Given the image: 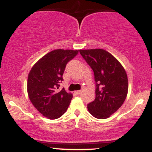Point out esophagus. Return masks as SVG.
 I'll return each instance as SVG.
<instances>
[{"mask_svg":"<svg viewBox=\"0 0 152 152\" xmlns=\"http://www.w3.org/2000/svg\"><path fill=\"white\" fill-rule=\"evenodd\" d=\"M81 92H82L81 90L76 91H75V94H81Z\"/></svg>","mask_w":152,"mask_h":152,"instance_id":"obj_1","label":"esophagus"}]
</instances>
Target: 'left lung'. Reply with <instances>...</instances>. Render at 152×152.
Returning <instances> with one entry per match:
<instances>
[{
  "mask_svg": "<svg viewBox=\"0 0 152 152\" xmlns=\"http://www.w3.org/2000/svg\"><path fill=\"white\" fill-rule=\"evenodd\" d=\"M94 74L96 98L87 106L95 118L104 119L116 112L124 102L128 93V78L119 61L100 48L79 50Z\"/></svg>",
  "mask_w": 152,
  "mask_h": 152,
  "instance_id": "1",
  "label": "left lung"
}]
</instances>
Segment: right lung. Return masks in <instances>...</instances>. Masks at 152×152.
Wrapping results in <instances>:
<instances>
[{"mask_svg": "<svg viewBox=\"0 0 152 152\" xmlns=\"http://www.w3.org/2000/svg\"><path fill=\"white\" fill-rule=\"evenodd\" d=\"M78 50L56 49L38 61L28 76L27 91L34 107L45 117L56 119L66 112L73 95L58 90L66 64Z\"/></svg>", "mask_w": 152, "mask_h": 152, "instance_id": "right-lung-1", "label": "right lung"}]
</instances>
